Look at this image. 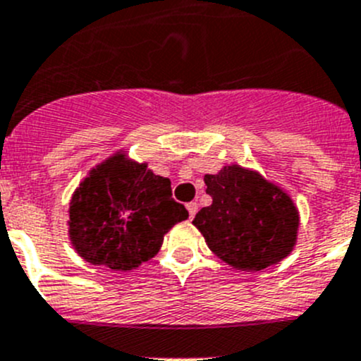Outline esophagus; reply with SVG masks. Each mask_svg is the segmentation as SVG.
I'll list each match as a JSON object with an SVG mask.
<instances>
[{
    "label": "esophagus",
    "instance_id": "34e87169",
    "mask_svg": "<svg viewBox=\"0 0 361 361\" xmlns=\"http://www.w3.org/2000/svg\"><path fill=\"white\" fill-rule=\"evenodd\" d=\"M185 209H188V212H189V217H195V214L198 212V203L196 202H189L188 205H185Z\"/></svg>",
    "mask_w": 361,
    "mask_h": 361
}]
</instances>
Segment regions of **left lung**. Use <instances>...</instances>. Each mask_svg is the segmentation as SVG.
<instances>
[{
    "instance_id": "left-lung-1",
    "label": "left lung",
    "mask_w": 361,
    "mask_h": 361,
    "mask_svg": "<svg viewBox=\"0 0 361 361\" xmlns=\"http://www.w3.org/2000/svg\"><path fill=\"white\" fill-rule=\"evenodd\" d=\"M203 180L212 203L196 214L192 224L224 263L258 272L293 251L300 219L279 185L240 165L224 166Z\"/></svg>"
}]
</instances>
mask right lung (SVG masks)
<instances>
[{
	"mask_svg": "<svg viewBox=\"0 0 361 361\" xmlns=\"http://www.w3.org/2000/svg\"><path fill=\"white\" fill-rule=\"evenodd\" d=\"M68 233L85 262L110 270L137 269L154 258L173 224L188 219L170 180L126 154L110 156L75 189Z\"/></svg>",
	"mask_w": 361,
	"mask_h": 361,
	"instance_id": "1",
	"label": "right lung"
}]
</instances>
